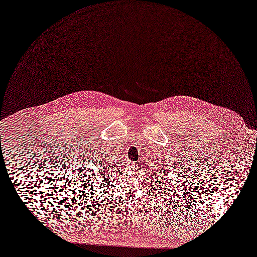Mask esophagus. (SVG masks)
Listing matches in <instances>:
<instances>
[{
  "label": "esophagus",
  "instance_id": "esophagus-1",
  "mask_svg": "<svg viewBox=\"0 0 257 257\" xmlns=\"http://www.w3.org/2000/svg\"><path fill=\"white\" fill-rule=\"evenodd\" d=\"M131 167H133V168L136 169V168L138 167V163H132V164H131Z\"/></svg>",
  "mask_w": 257,
  "mask_h": 257
}]
</instances>
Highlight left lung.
I'll return each instance as SVG.
<instances>
[{
	"label": "left lung",
	"instance_id": "obj_1",
	"mask_svg": "<svg viewBox=\"0 0 257 257\" xmlns=\"http://www.w3.org/2000/svg\"><path fill=\"white\" fill-rule=\"evenodd\" d=\"M163 164L161 163L160 164V167L161 168H156V170H155V173L153 174V184H154L155 183H157V185H163L164 186V184H165V182H167V181H169L170 179L169 178H167L168 177V174H165L164 173V171L165 170H169V168H171V167H169L168 165H170L169 164V162L165 165V166H162ZM160 169H162V171L161 173H159ZM159 170L158 172L157 171ZM151 175V174H150ZM177 183H179L180 184V182H177ZM157 187V186H156Z\"/></svg>",
	"mask_w": 257,
	"mask_h": 257
}]
</instances>
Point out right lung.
<instances>
[{
    "mask_svg": "<svg viewBox=\"0 0 257 257\" xmlns=\"http://www.w3.org/2000/svg\"><path fill=\"white\" fill-rule=\"evenodd\" d=\"M106 153L98 154L96 155L94 153V156L92 157L93 163L95 164V170L94 171H87L89 166H87V161H86L83 165L80 164L77 169L79 171H76L75 180H76V186L85 192H90V190H101L103 184H106L108 178L111 175H113L114 171L120 168V165L116 163V161H112L107 159L105 157Z\"/></svg>",
    "mask_w": 257,
    "mask_h": 257,
    "instance_id": "add662e5",
    "label": "right lung"
}]
</instances>
